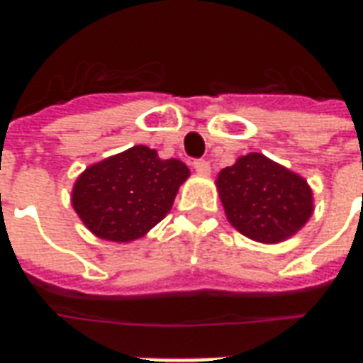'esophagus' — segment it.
Returning a JSON list of instances; mask_svg holds the SVG:
<instances>
[{"instance_id": "1", "label": "esophagus", "mask_w": 363, "mask_h": 363, "mask_svg": "<svg viewBox=\"0 0 363 363\" xmlns=\"http://www.w3.org/2000/svg\"><path fill=\"white\" fill-rule=\"evenodd\" d=\"M192 165H194V169H196V173L200 174H210V171H212V169H210V163H208L206 159H196Z\"/></svg>"}]
</instances>
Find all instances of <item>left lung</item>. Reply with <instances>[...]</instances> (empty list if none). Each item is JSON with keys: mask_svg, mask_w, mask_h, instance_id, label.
I'll list each match as a JSON object with an SVG mask.
<instances>
[{"mask_svg": "<svg viewBox=\"0 0 363 363\" xmlns=\"http://www.w3.org/2000/svg\"><path fill=\"white\" fill-rule=\"evenodd\" d=\"M229 223L259 243L296 235L313 213V192L303 177L262 153H247L216 179Z\"/></svg>", "mask_w": 363, "mask_h": 363, "instance_id": "1", "label": "left lung"}]
</instances>
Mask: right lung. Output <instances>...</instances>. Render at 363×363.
<instances>
[{
    "mask_svg": "<svg viewBox=\"0 0 363 363\" xmlns=\"http://www.w3.org/2000/svg\"><path fill=\"white\" fill-rule=\"evenodd\" d=\"M189 174L179 159H159L147 145H134L87 167L75 181L72 204L91 233L130 243L165 218Z\"/></svg>",
    "mask_w": 363,
    "mask_h": 363,
    "instance_id": "1",
    "label": "right lung"
}]
</instances>
